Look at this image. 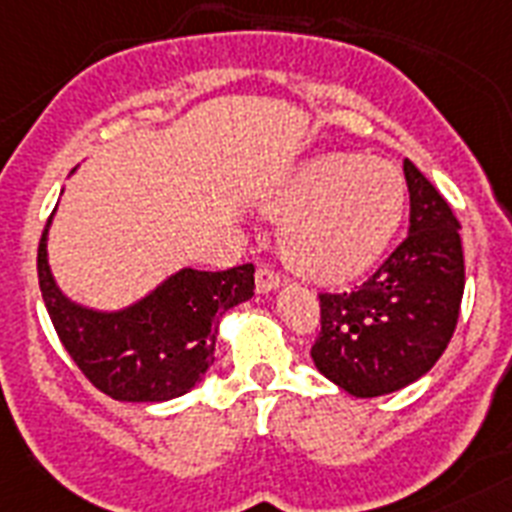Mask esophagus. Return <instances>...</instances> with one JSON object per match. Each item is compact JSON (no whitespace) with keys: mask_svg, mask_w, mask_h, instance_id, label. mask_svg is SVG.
Listing matches in <instances>:
<instances>
[{"mask_svg":"<svg viewBox=\"0 0 512 512\" xmlns=\"http://www.w3.org/2000/svg\"><path fill=\"white\" fill-rule=\"evenodd\" d=\"M278 286H281V278H278V273H273V270H270V268H260L255 273V289H257V294L276 292Z\"/></svg>","mask_w":512,"mask_h":512,"instance_id":"obj_1","label":"esophagus"}]
</instances>
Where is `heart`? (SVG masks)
Here are the masks:
<instances>
[{
	"label": "heart",
	"mask_w": 512,
	"mask_h": 512,
	"mask_svg": "<svg viewBox=\"0 0 512 512\" xmlns=\"http://www.w3.org/2000/svg\"><path fill=\"white\" fill-rule=\"evenodd\" d=\"M407 207L405 178L389 160L326 152L294 168L263 210L284 220L281 255L318 284H350L392 247Z\"/></svg>",
	"instance_id": "heart-1"
}]
</instances>
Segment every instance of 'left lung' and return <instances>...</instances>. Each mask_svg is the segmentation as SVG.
<instances>
[{"label": "left lung", "mask_w": 512, "mask_h": 512, "mask_svg": "<svg viewBox=\"0 0 512 512\" xmlns=\"http://www.w3.org/2000/svg\"><path fill=\"white\" fill-rule=\"evenodd\" d=\"M410 231L360 289L321 294L315 368L352 397H381L431 371L458 326L465 289L460 223L405 160Z\"/></svg>", "instance_id": "left-lung-1"}]
</instances>
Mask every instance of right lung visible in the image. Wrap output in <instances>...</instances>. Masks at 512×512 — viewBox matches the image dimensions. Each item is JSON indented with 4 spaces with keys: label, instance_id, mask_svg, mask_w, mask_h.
<instances>
[{
    "label": "right lung",
    "instance_id": "obj_1",
    "mask_svg": "<svg viewBox=\"0 0 512 512\" xmlns=\"http://www.w3.org/2000/svg\"><path fill=\"white\" fill-rule=\"evenodd\" d=\"M52 218L39 244L41 297L83 376L120 402H168L191 392L215 360L220 315L255 294V268H181L131 305L102 310L57 284L47 249Z\"/></svg>",
    "mask_w": 512,
    "mask_h": 512
}]
</instances>
